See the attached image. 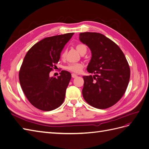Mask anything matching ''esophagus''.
Segmentation results:
<instances>
[{
	"mask_svg": "<svg viewBox=\"0 0 149 149\" xmlns=\"http://www.w3.org/2000/svg\"><path fill=\"white\" fill-rule=\"evenodd\" d=\"M71 76H72V78H76V77H77V75H76V74L73 73L71 74Z\"/></svg>",
	"mask_w": 149,
	"mask_h": 149,
	"instance_id": "1",
	"label": "esophagus"
}]
</instances>
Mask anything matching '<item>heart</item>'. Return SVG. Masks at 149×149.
Returning <instances> with one entry per match:
<instances>
[{
	"instance_id": "heart-1",
	"label": "heart",
	"mask_w": 149,
	"mask_h": 149,
	"mask_svg": "<svg viewBox=\"0 0 149 149\" xmlns=\"http://www.w3.org/2000/svg\"><path fill=\"white\" fill-rule=\"evenodd\" d=\"M76 48L81 54L83 52L86 51L87 49L86 46L84 44L77 45L76 47ZM66 55V50L63 51L61 54V58L62 59H63V58H65ZM83 68H84V64L82 63H71V64H69L68 65L66 66L65 69L70 72H72V73H79L81 72Z\"/></svg>"
}]
</instances>
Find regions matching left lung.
Wrapping results in <instances>:
<instances>
[{
	"label": "left lung",
	"instance_id": "left-lung-1",
	"mask_svg": "<svg viewBox=\"0 0 149 149\" xmlns=\"http://www.w3.org/2000/svg\"><path fill=\"white\" fill-rule=\"evenodd\" d=\"M79 40L91 51L84 76L82 94L84 100L97 109L114 105L123 96L130 79V68L124 54L113 41L96 32L79 33Z\"/></svg>",
	"mask_w": 149,
	"mask_h": 149
}]
</instances>
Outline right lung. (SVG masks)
I'll return each instance as SVG.
<instances>
[{"instance_id":"1","label":"right lung","mask_w":149,"mask_h":149,"mask_svg":"<svg viewBox=\"0 0 149 149\" xmlns=\"http://www.w3.org/2000/svg\"><path fill=\"white\" fill-rule=\"evenodd\" d=\"M74 33L55 35L35 44L26 53L19 71L22 91L29 102L37 109L49 111L64 101L66 90L71 78L63 70L57 78L50 77L60 58V53Z\"/></svg>"}]
</instances>
